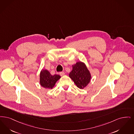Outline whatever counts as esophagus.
<instances>
[{
  "mask_svg": "<svg viewBox=\"0 0 134 134\" xmlns=\"http://www.w3.org/2000/svg\"><path fill=\"white\" fill-rule=\"evenodd\" d=\"M64 74H64V72H59V75L61 76H64Z\"/></svg>",
  "mask_w": 134,
  "mask_h": 134,
  "instance_id": "obj_1",
  "label": "esophagus"
}]
</instances>
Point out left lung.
I'll return each instance as SVG.
<instances>
[{
  "label": "left lung",
  "mask_w": 134,
  "mask_h": 134,
  "mask_svg": "<svg viewBox=\"0 0 134 134\" xmlns=\"http://www.w3.org/2000/svg\"><path fill=\"white\" fill-rule=\"evenodd\" d=\"M76 86L82 89L90 82L91 76L86 65L82 62H77L72 65V70L69 74Z\"/></svg>",
  "instance_id": "obj_1"
}]
</instances>
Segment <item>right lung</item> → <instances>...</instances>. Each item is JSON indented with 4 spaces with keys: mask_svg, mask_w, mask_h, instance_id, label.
<instances>
[{
    "mask_svg": "<svg viewBox=\"0 0 134 134\" xmlns=\"http://www.w3.org/2000/svg\"><path fill=\"white\" fill-rule=\"evenodd\" d=\"M60 78V76L58 75L52 76L48 70H42L40 74V83L46 88H52Z\"/></svg>",
    "mask_w": 134,
    "mask_h": 134,
    "instance_id": "1",
    "label": "right lung"
}]
</instances>
